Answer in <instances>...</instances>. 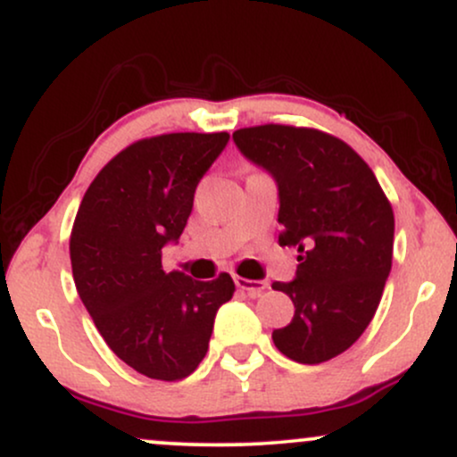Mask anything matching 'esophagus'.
Returning <instances> with one entry per match:
<instances>
[{"label":"esophagus","instance_id":"obj_1","mask_svg":"<svg viewBox=\"0 0 457 457\" xmlns=\"http://www.w3.org/2000/svg\"><path fill=\"white\" fill-rule=\"evenodd\" d=\"M234 281H236V287H238V290L246 292V295H249L251 298L262 296V292H264L266 287H269V283H266V281L245 279V277H234Z\"/></svg>","mask_w":457,"mask_h":457}]
</instances>
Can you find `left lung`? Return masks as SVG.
<instances>
[{
	"label": "left lung",
	"mask_w": 457,
	"mask_h": 457,
	"mask_svg": "<svg viewBox=\"0 0 457 457\" xmlns=\"http://www.w3.org/2000/svg\"><path fill=\"white\" fill-rule=\"evenodd\" d=\"M279 188L281 246H296V279L275 281L295 303L277 350L318 365L345 353L374 318L393 260L391 202L374 171L342 139L318 129L262 124L232 135Z\"/></svg>",
	"instance_id": "1"
}]
</instances>
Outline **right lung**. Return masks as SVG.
<instances>
[{
	"mask_svg": "<svg viewBox=\"0 0 457 457\" xmlns=\"http://www.w3.org/2000/svg\"><path fill=\"white\" fill-rule=\"evenodd\" d=\"M228 139L167 133L135 141L98 171L72 223L79 296L115 356L148 378L176 382L193 374L208 353L219 307L234 296L228 272L197 281L165 272L161 262Z\"/></svg>",
	"mask_w": 457,
	"mask_h": 457,
	"instance_id": "obj_1",
	"label": "right lung"
}]
</instances>
